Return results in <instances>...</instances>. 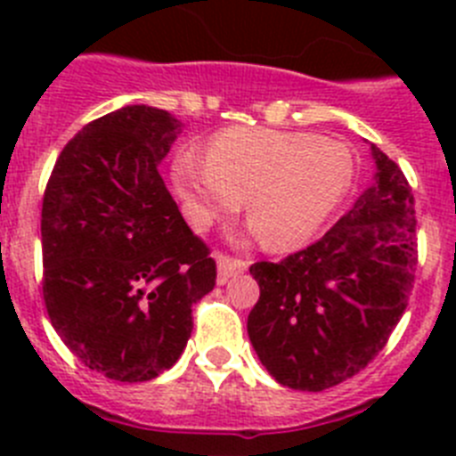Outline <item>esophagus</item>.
<instances>
[{
    "label": "esophagus",
    "instance_id": "1",
    "mask_svg": "<svg viewBox=\"0 0 456 456\" xmlns=\"http://www.w3.org/2000/svg\"><path fill=\"white\" fill-rule=\"evenodd\" d=\"M247 269L244 260H237V257L224 256V253H216V273H219V283L231 281L232 276H237L240 272Z\"/></svg>",
    "mask_w": 456,
    "mask_h": 456
}]
</instances>
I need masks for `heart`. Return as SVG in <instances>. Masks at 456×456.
Masks as SVG:
<instances>
[{"mask_svg": "<svg viewBox=\"0 0 456 456\" xmlns=\"http://www.w3.org/2000/svg\"><path fill=\"white\" fill-rule=\"evenodd\" d=\"M352 152L308 132L232 127L209 141L205 162L175 157L173 187L196 228L235 215L247 200V221L260 244L285 251L304 244L338 209L352 184Z\"/></svg>", "mask_w": 456, "mask_h": 456, "instance_id": "obj_1", "label": "heart"}]
</instances>
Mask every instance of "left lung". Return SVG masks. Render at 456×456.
<instances>
[{
  "label": "left lung",
  "instance_id": "1",
  "mask_svg": "<svg viewBox=\"0 0 456 456\" xmlns=\"http://www.w3.org/2000/svg\"><path fill=\"white\" fill-rule=\"evenodd\" d=\"M372 184L320 241L251 265L260 299L247 331L278 384L320 393L377 356L416 276V209L400 167L370 143Z\"/></svg>",
  "mask_w": 456,
  "mask_h": 456
}]
</instances>
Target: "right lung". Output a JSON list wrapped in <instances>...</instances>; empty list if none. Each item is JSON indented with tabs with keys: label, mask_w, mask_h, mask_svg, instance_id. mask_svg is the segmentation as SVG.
Listing matches in <instances>:
<instances>
[{
	"label": "right lung",
	"mask_w": 456,
	"mask_h": 456,
	"mask_svg": "<svg viewBox=\"0 0 456 456\" xmlns=\"http://www.w3.org/2000/svg\"><path fill=\"white\" fill-rule=\"evenodd\" d=\"M183 130L164 109H116L63 148L43 199L47 315L86 368L116 381L173 368L191 305L215 288V260L157 171Z\"/></svg>",
	"instance_id": "1"
}]
</instances>
